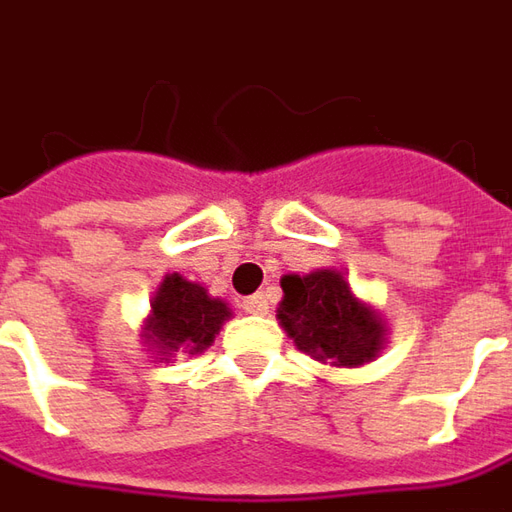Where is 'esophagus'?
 <instances>
[{"label":"esophagus","instance_id":"esophagus-1","mask_svg":"<svg viewBox=\"0 0 512 512\" xmlns=\"http://www.w3.org/2000/svg\"><path fill=\"white\" fill-rule=\"evenodd\" d=\"M242 310L250 312V315H267V298H264V293H256V296H248L245 301H242Z\"/></svg>","mask_w":512,"mask_h":512}]
</instances>
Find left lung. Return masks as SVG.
<instances>
[{
  "label": "left lung",
  "instance_id": "obj_1",
  "mask_svg": "<svg viewBox=\"0 0 512 512\" xmlns=\"http://www.w3.org/2000/svg\"><path fill=\"white\" fill-rule=\"evenodd\" d=\"M281 290L279 321L301 352L335 366H360L375 358L383 344V324L352 296L338 270L284 276Z\"/></svg>",
  "mask_w": 512,
  "mask_h": 512
}]
</instances>
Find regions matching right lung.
<instances>
[{"mask_svg": "<svg viewBox=\"0 0 512 512\" xmlns=\"http://www.w3.org/2000/svg\"><path fill=\"white\" fill-rule=\"evenodd\" d=\"M225 318H231V310L219 298H211L205 287L171 273L154 296L149 341L154 349H163V355H197L214 344Z\"/></svg>", "mask_w": 512, "mask_h": 512, "instance_id": "add662e5", "label": "right lung"}]
</instances>
